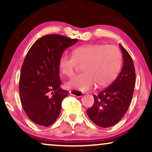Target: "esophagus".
Instances as JSON below:
<instances>
[{"label":"esophagus","mask_w":152,"mask_h":152,"mask_svg":"<svg viewBox=\"0 0 152 152\" xmlns=\"http://www.w3.org/2000/svg\"><path fill=\"white\" fill-rule=\"evenodd\" d=\"M70 94L72 95H74V96L80 97L83 95V93L81 92V91H76V90H71L70 91Z\"/></svg>","instance_id":"esophagus-1"}]
</instances>
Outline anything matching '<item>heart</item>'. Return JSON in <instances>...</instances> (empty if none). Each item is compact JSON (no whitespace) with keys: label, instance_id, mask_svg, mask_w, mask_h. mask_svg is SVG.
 <instances>
[{"label":"heart","instance_id":"b5f03b06","mask_svg":"<svg viewBox=\"0 0 152 152\" xmlns=\"http://www.w3.org/2000/svg\"><path fill=\"white\" fill-rule=\"evenodd\" d=\"M77 64L83 65L84 72L66 82V87L86 91L96 83L97 86H104L113 82L121 68L122 55L115 45L87 44L75 48L72 56L62 55L58 66L62 74L71 77Z\"/></svg>","mask_w":152,"mask_h":152}]
</instances>
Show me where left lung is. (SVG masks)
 Here are the masks:
<instances>
[{
	"label": "left lung",
	"mask_w": 152,
	"mask_h": 152,
	"mask_svg": "<svg viewBox=\"0 0 152 152\" xmlns=\"http://www.w3.org/2000/svg\"><path fill=\"white\" fill-rule=\"evenodd\" d=\"M123 66L116 80L107 88L94 95V104L87 109L88 118L103 128L117 124L129 107L136 82V72L132 58L120 44Z\"/></svg>",
	"instance_id": "left-lung-1"
}]
</instances>
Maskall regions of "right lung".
<instances>
[{
	"label": "right lung",
	"mask_w": 152,
	"mask_h": 152,
	"mask_svg": "<svg viewBox=\"0 0 152 152\" xmlns=\"http://www.w3.org/2000/svg\"><path fill=\"white\" fill-rule=\"evenodd\" d=\"M78 39L59 34L41 37L32 45L23 64L19 94L23 109L38 125L48 126L59 117L68 92L61 88L58 66L62 53Z\"/></svg>",
	"instance_id": "add662e5"
}]
</instances>
